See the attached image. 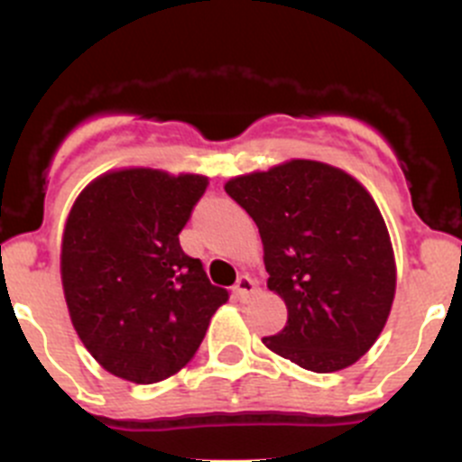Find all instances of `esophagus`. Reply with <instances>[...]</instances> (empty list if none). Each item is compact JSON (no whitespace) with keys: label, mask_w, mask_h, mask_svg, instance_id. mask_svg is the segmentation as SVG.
Returning a JSON list of instances; mask_svg holds the SVG:
<instances>
[{"label":"esophagus","mask_w":462,"mask_h":462,"mask_svg":"<svg viewBox=\"0 0 462 462\" xmlns=\"http://www.w3.org/2000/svg\"><path fill=\"white\" fill-rule=\"evenodd\" d=\"M257 292V283H254V279H250L248 274H241L239 282L235 283V297L239 301H248L250 297Z\"/></svg>","instance_id":"1"}]
</instances>
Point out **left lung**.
Listing matches in <instances>:
<instances>
[{"instance_id":"obj_1","label":"left lung","mask_w":462,"mask_h":462,"mask_svg":"<svg viewBox=\"0 0 462 462\" xmlns=\"http://www.w3.org/2000/svg\"><path fill=\"white\" fill-rule=\"evenodd\" d=\"M226 192L257 223L268 288L288 321L263 344L315 374L356 365L380 337L395 295L389 230L351 174L295 161L235 176Z\"/></svg>"}]
</instances>
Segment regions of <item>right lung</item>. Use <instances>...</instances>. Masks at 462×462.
I'll list each match as a JSON object with an SVG mask.
<instances>
[{
    "mask_svg": "<svg viewBox=\"0 0 462 462\" xmlns=\"http://www.w3.org/2000/svg\"><path fill=\"white\" fill-rule=\"evenodd\" d=\"M208 176L149 167L87 185L62 235V288L78 337L97 365L136 384L179 374L227 301L179 235Z\"/></svg>",
    "mask_w": 462,
    "mask_h": 462,
    "instance_id": "obj_1",
    "label": "right lung"
}]
</instances>
